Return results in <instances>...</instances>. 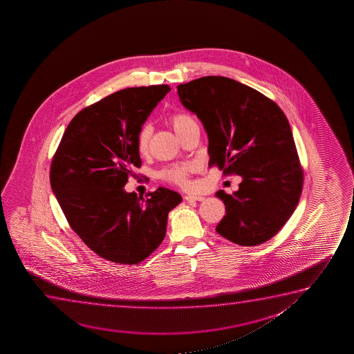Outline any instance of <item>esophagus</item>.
Listing matches in <instances>:
<instances>
[{
    "mask_svg": "<svg viewBox=\"0 0 354 354\" xmlns=\"http://www.w3.org/2000/svg\"><path fill=\"white\" fill-rule=\"evenodd\" d=\"M204 197L202 196H197V194H187V196H185V201H187V202H191V201H203Z\"/></svg>",
    "mask_w": 354,
    "mask_h": 354,
    "instance_id": "esophagus-1",
    "label": "esophagus"
}]
</instances>
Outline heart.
I'll list each match as a JSON object with an SVG mask.
<instances>
[{
	"instance_id": "obj_1",
	"label": "heart",
	"mask_w": 354,
	"mask_h": 354,
	"mask_svg": "<svg viewBox=\"0 0 354 354\" xmlns=\"http://www.w3.org/2000/svg\"><path fill=\"white\" fill-rule=\"evenodd\" d=\"M191 122H194V118L186 115V113H175L170 116L169 123L171 128L174 129L175 133L179 136L181 131H184L186 127L189 126ZM151 134H152V128L150 126L142 127L136 138V147L141 155H145L149 150V142H150ZM192 171V167L189 165H173L167 167L160 171V178L171 183V184L179 185L183 187L189 186V173Z\"/></svg>"
}]
</instances>
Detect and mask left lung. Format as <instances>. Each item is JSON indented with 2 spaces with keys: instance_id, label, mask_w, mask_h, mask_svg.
<instances>
[{
  "instance_id": "obj_1",
  "label": "left lung",
  "mask_w": 354,
  "mask_h": 354,
  "mask_svg": "<svg viewBox=\"0 0 354 354\" xmlns=\"http://www.w3.org/2000/svg\"><path fill=\"white\" fill-rule=\"evenodd\" d=\"M178 94L208 133L209 167L242 176L233 194L216 192L226 209L216 232L243 247L271 239L294 213L304 185L284 112L257 89L223 76L179 84Z\"/></svg>"
}]
</instances>
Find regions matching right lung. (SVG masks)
Here are the masks:
<instances>
[{
	"label": "right lung",
	"instance_id": "right-lung-1",
	"mask_svg": "<svg viewBox=\"0 0 354 354\" xmlns=\"http://www.w3.org/2000/svg\"><path fill=\"white\" fill-rule=\"evenodd\" d=\"M168 92V84L126 88L84 107L52 160L50 186L70 227L109 261L136 265L150 257L165 239L168 214L183 201L165 187L147 199L123 189L140 168L138 133Z\"/></svg>",
	"mask_w": 354,
	"mask_h": 354
}]
</instances>
